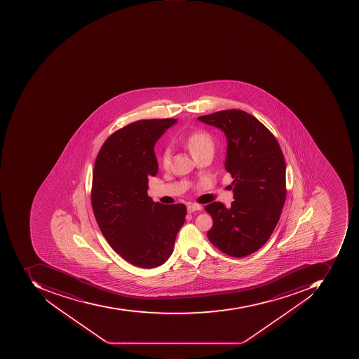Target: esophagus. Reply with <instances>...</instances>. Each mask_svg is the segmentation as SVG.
<instances>
[{"label": "esophagus", "mask_w": 359, "mask_h": 359, "mask_svg": "<svg viewBox=\"0 0 359 359\" xmlns=\"http://www.w3.org/2000/svg\"><path fill=\"white\" fill-rule=\"evenodd\" d=\"M202 210V206L198 204H191L188 206V212H194V211Z\"/></svg>", "instance_id": "34e87169"}]
</instances>
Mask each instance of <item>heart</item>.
Returning <instances> with one entry per match:
<instances>
[{
    "label": "heart",
    "instance_id": "heart-1",
    "mask_svg": "<svg viewBox=\"0 0 359 359\" xmlns=\"http://www.w3.org/2000/svg\"><path fill=\"white\" fill-rule=\"evenodd\" d=\"M185 146L192 153V155L198 154V153L209 150V149L213 150L212 137L204 130H197L187 138ZM170 161L171 150L169 147H166L161 156V162H162L163 166L168 167L170 165Z\"/></svg>",
    "mask_w": 359,
    "mask_h": 359
}]
</instances>
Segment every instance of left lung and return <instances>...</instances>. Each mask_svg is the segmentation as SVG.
I'll use <instances>...</instances> for the list:
<instances>
[{"mask_svg":"<svg viewBox=\"0 0 359 359\" xmlns=\"http://www.w3.org/2000/svg\"><path fill=\"white\" fill-rule=\"evenodd\" d=\"M197 118L224 133L225 169L234 179L231 207L218 202L205 207L213 220L207 236L227 256L243 258L259 250L278 222L287 193L284 154L274 135L245 111H219Z\"/></svg>","mask_w":359,"mask_h":359,"instance_id":"8db88e82","label":"left lung"}]
</instances>
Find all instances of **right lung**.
Returning <instances> with one entry per match:
<instances>
[{
	"instance_id": "right-lung-1",
	"label": "right lung",
	"mask_w": 359,
	"mask_h": 359,
	"mask_svg": "<svg viewBox=\"0 0 359 359\" xmlns=\"http://www.w3.org/2000/svg\"><path fill=\"white\" fill-rule=\"evenodd\" d=\"M176 118L137 121L103 143L93 171L92 206L107 242L127 262L160 266L174 251L185 221L183 204L153 202L149 177L158 170L155 142Z\"/></svg>"
}]
</instances>
